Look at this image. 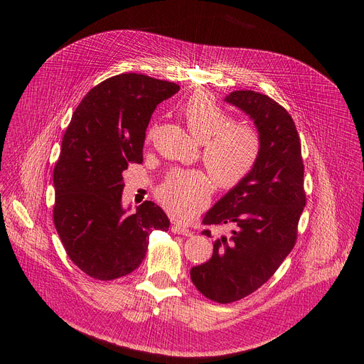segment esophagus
<instances>
[{
	"label": "esophagus",
	"mask_w": 364,
	"mask_h": 364,
	"mask_svg": "<svg viewBox=\"0 0 364 364\" xmlns=\"http://www.w3.org/2000/svg\"><path fill=\"white\" fill-rule=\"evenodd\" d=\"M171 230H172V233L183 235V236H192V235H193L192 230H188L187 227L180 225V224H172V225H171Z\"/></svg>",
	"instance_id": "obj_1"
}]
</instances>
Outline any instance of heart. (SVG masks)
Wrapping results in <instances>:
<instances>
[{
    "label": "heart",
    "mask_w": 364,
    "mask_h": 364,
    "mask_svg": "<svg viewBox=\"0 0 364 364\" xmlns=\"http://www.w3.org/2000/svg\"><path fill=\"white\" fill-rule=\"evenodd\" d=\"M181 118L192 136L202 143V162L220 188H233L255 169L262 140L259 131L246 122H232L213 94L198 91L186 100ZM155 136L147 131L146 141ZM158 199L166 211L178 220L192 218L211 196V183L200 171L176 169L158 187Z\"/></svg>",
    "instance_id": "1"
}]
</instances>
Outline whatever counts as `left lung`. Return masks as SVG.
<instances>
[{
    "mask_svg": "<svg viewBox=\"0 0 364 364\" xmlns=\"http://www.w3.org/2000/svg\"><path fill=\"white\" fill-rule=\"evenodd\" d=\"M254 119L262 140L252 174L205 214V225H230L214 242L213 257L190 270L196 289L218 304L255 292L294 250L298 223L307 202L304 162L295 122L269 95L251 90L225 97ZM211 237V232L203 230Z\"/></svg>",
    "mask_w": 364,
    "mask_h": 364,
    "instance_id": "8db88e82",
    "label": "left lung"
}]
</instances>
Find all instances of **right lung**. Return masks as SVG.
I'll use <instances>...</instances> for the list:
<instances>
[{
  "label": "right lung",
  "mask_w": 364,
  "mask_h": 364,
  "mask_svg": "<svg viewBox=\"0 0 364 364\" xmlns=\"http://www.w3.org/2000/svg\"><path fill=\"white\" fill-rule=\"evenodd\" d=\"M178 90L141 73L114 75L91 88L72 114L53 172V220L68 257L92 279L139 269L150 232L168 230L166 214L150 200L125 214L122 172L143 162L151 113Z\"/></svg>",
  "instance_id": "add662e5"
}]
</instances>
